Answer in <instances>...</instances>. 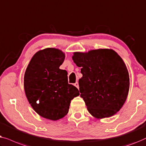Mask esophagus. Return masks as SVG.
<instances>
[{"label":"esophagus","mask_w":146,"mask_h":146,"mask_svg":"<svg viewBox=\"0 0 146 146\" xmlns=\"http://www.w3.org/2000/svg\"><path fill=\"white\" fill-rule=\"evenodd\" d=\"M74 86H75L77 89H79V83H78V82H76L75 83H74Z\"/></svg>","instance_id":"esophagus-1"}]
</instances>
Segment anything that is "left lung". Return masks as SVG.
<instances>
[{"label": "left lung", "instance_id": "8db88e82", "mask_svg": "<svg viewBox=\"0 0 146 146\" xmlns=\"http://www.w3.org/2000/svg\"><path fill=\"white\" fill-rule=\"evenodd\" d=\"M73 62L81 67L79 80L81 97L88 111L97 119L108 118L120 110L130 88L128 69L112 49L74 52Z\"/></svg>", "mask_w": 146, "mask_h": 146}]
</instances>
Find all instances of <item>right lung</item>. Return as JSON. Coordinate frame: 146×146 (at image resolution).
I'll return each mask as SVG.
<instances>
[{"mask_svg": "<svg viewBox=\"0 0 146 146\" xmlns=\"http://www.w3.org/2000/svg\"><path fill=\"white\" fill-rule=\"evenodd\" d=\"M65 55L48 48L34 55L24 77V91L33 109L43 118L57 120L68 113L71 100L79 95L68 83L66 70L59 69Z\"/></svg>", "mask_w": 146, "mask_h": 146, "instance_id": "1", "label": "right lung"}]
</instances>
